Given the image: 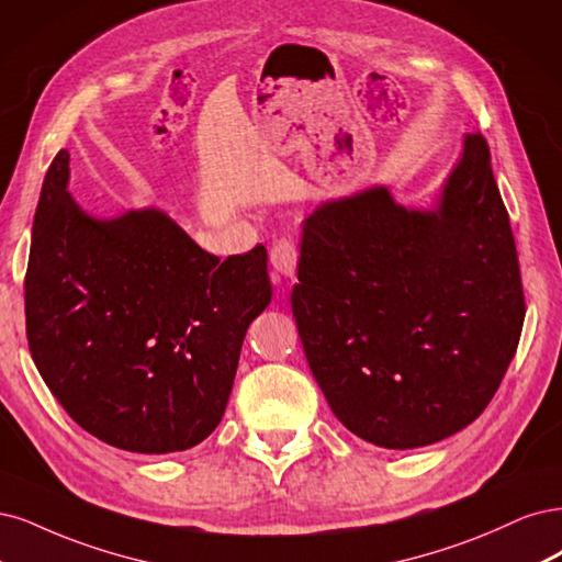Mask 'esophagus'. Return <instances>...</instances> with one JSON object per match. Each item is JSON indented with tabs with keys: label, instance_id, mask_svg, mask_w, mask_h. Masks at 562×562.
<instances>
[{
	"label": "esophagus",
	"instance_id": "obj_1",
	"mask_svg": "<svg viewBox=\"0 0 562 562\" xmlns=\"http://www.w3.org/2000/svg\"><path fill=\"white\" fill-rule=\"evenodd\" d=\"M296 261H299V251L294 240L280 238L273 245V249H270V266H273L276 273H280L282 278H294Z\"/></svg>",
	"mask_w": 562,
	"mask_h": 562
}]
</instances>
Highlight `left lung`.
I'll return each instance as SVG.
<instances>
[{
	"label": "left lung",
	"mask_w": 562,
	"mask_h": 562,
	"mask_svg": "<svg viewBox=\"0 0 562 562\" xmlns=\"http://www.w3.org/2000/svg\"><path fill=\"white\" fill-rule=\"evenodd\" d=\"M292 313L336 418L408 450L472 425L516 355L525 299L509 214L481 135L429 210L375 184L303 222Z\"/></svg>",
	"instance_id": "obj_1"
}]
</instances>
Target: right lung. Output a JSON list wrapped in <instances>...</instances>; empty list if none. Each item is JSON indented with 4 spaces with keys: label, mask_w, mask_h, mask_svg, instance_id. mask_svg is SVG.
Here are the masks:
<instances>
[{
    "label": "right lung",
    "mask_w": 562,
    "mask_h": 562,
    "mask_svg": "<svg viewBox=\"0 0 562 562\" xmlns=\"http://www.w3.org/2000/svg\"><path fill=\"white\" fill-rule=\"evenodd\" d=\"M67 184L60 149L25 276L34 364L100 441L144 456L193 448L222 423L247 327L273 296L266 247L220 261L162 210L100 220Z\"/></svg>",
    "instance_id": "add662e5"
}]
</instances>
